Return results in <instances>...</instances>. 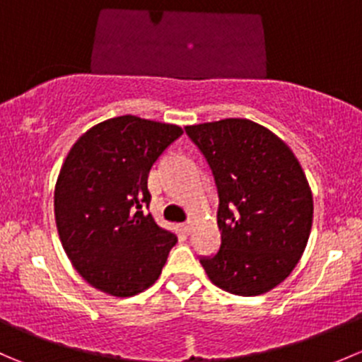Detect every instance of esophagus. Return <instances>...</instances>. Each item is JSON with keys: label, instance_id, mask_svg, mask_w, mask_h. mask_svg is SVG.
I'll use <instances>...</instances> for the list:
<instances>
[{"label": "esophagus", "instance_id": "esophagus-1", "mask_svg": "<svg viewBox=\"0 0 362 362\" xmlns=\"http://www.w3.org/2000/svg\"><path fill=\"white\" fill-rule=\"evenodd\" d=\"M191 229H192V222H184V224H182V231H184L185 235H189Z\"/></svg>", "mask_w": 362, "mask_h": 362}]
</instances>
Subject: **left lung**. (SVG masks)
<instances>
[{
    "label": "left lung",
    "instance_id": "left-lung-1",
    "mask_svg": "<svg viewBox=\"0 0 362 362\" xmlns=\"http://www.w3.org/2000/svg\"><path fill=\"white\" fill-rule=\"evenodd\" d=\"M217 185L221 249L199 257L211 284L236 296L272 291L298 264L313 218L301 164L276 134L249 119L187 126Z\"/></svg>",
    "mask_w": 362,
    "mask_h": 362
}]
</instances>
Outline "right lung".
<instances>
[{
    "mask_svg": "<svg viewBox=\"0 0 362 362\" xmlns=\"http://www.w3.org/2000/svg\"><path fill=\"white\" fill-rule=\"evenodd\" d=\"M182 127L134 115L90 127L69 151L54 192L61 243L83 280L126 298L159 279L177 236L156 224L148 171Z\"/></svg>",
    "mask_w": 362,
    "mask_h": 362,
    "instance_id": "add662e5",
    "label": "right lung"
}]
</instances>
